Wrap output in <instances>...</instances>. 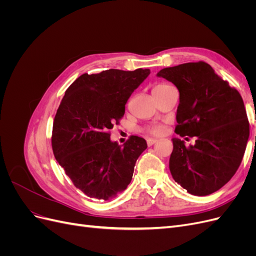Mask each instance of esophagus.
<instances>
[{"label": "esophagus", "mask_w": 256, "mask_h": 256, "mask_svg": "<svg viewBox=\"0 0 256 256\" xmlns=\"http://www.w3.org/2000/svg\"><path fill=\"white\" fill-rule=\"evenodd\" d=\"M157 142H158L157 138H148V140H147V145H148V146H152V145H154V143H157Z\"/></svg>", "instance_id": "obj_1"}]
</instances>
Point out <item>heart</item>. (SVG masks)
<instances>
[{
	"instance_id": "1",
	"label": "heart",
	"mask_w": 256,
	"mask_h": 256,
	"mask_svg": "<svg viewBox=\"0 0 256 256\" xmlns=\"http://www.w3.org/2000/svg\"><path fill=\"white\" fill-rule=\"evenodd\" d=\"M164 86H166V84H158L157 86H154V90L162 88H164ZM147 130H148V132H150V134H161L162 132H164V128H162V127L159 126V125L152 126V127H150L148 129H147Z\"/></svg>"
}]
</instances>
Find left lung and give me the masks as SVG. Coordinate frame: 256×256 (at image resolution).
<instances>
[{"label": "left lung", "mask_w": 256, "mask_h": 256, "mask_svg": "<svg viewBox=\"0 0 256 256\" xmlns=\"http://www.w3.org/2000/svg\"><path fill=\"white\" fill-rule=\"evenodd\" d=\"M157 76L172 82L180 92L175 132L196 138L189 146L172 138L170 171L190 194H212L242 164L250 134L244 100L205 62L164 68Z\"/></svg>", "instance_id": "8db88e82"}]
</instances>
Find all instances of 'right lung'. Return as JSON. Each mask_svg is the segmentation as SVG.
I'll list each match as a JSON object with an SVG mask.
<instances>
[{"instance_id": "add662e5", "label": "right lung", "mask_w": 256, "mask_h": 256, "mask_svg": "<svg viewBox=\"0 0 256 256\" xmlns=\"http://www.w3.org/2000/svg\"><path fill=\"white\" fill-rule=\"evenodd\" d=\"M150 74L142 68L84 74L62 99L53 122V154L76 187L90 198L111 200L132 180L146 141L131 136L118 145L111 141L109 130L118 125L129 97Z\"/></svg>"}]
</instances>
